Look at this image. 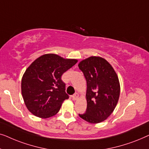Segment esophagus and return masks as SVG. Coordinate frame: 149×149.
<instances>
[{"label": "esophagus", "instance_id": "obj_1", "mask_svg": "<svg viewBox=\"0 0 149 149\" xmlns=\"http://www.w3.org/2000/svg\"><path fill=\"white\" fill-rule=\"evenodd\" d=\"M79 93H76L74 95H72V99L74 100H77L79 98Z\"/></svg>", "mask_w": 149, "mask_h": 149}]
</instances>
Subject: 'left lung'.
I'll return each mask as SVG.
<instances>
[{
  "mask_svg": "<svg viewBox=\"0 0 149 149\" xmlns=\"http://www.w3.org/2000/svg\"><path fill=\"white\" fill-rule=\"evenodd\" d=\"M78 66L87 81V110L79 117L90 123H101L113 113L119 101V78L111 64L102 57H89Z\"/></svg>",
  "mask_w": 149,
  "mask_h": 149,
  "instance_id": "left-lung-1",
  "label": "left lung"
}]
</instances>
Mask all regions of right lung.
<instances>
[{
    "mask_svg": "<svg viewBox=\"0 0 149 149\" xmlns=\"http://www.w3.org/2000/svg\"><path fill=\"white\" fill-rule=\"evenodd\" d=\"M77 62V59L47 54L28 67L22 77L21 89L24 104L32 115L47 119L58 113L68 98L61 78Z\"/></svg>",
    "mask_w": 149,
    "mask_h": 149,
    "instance_id": "right-lung-1",
    "label": "right lung"
}]
</instances>
